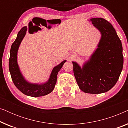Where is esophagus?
Returning <instances> with one entry per match:
<instances>
[{"mask_svg": "<svg viewBox=\"0 0 128 128\" xmlns=\"http://www.w3.org/2000/svg\"><path fill=\"white\" fill-rule=\"evenodd\" d=\"M71 59H72V58H71Z\"/></svg>", "mask_w": 128, "mask_h": 128, "instance_id": "obj_1", "label": "esophagus"}]
</instances>
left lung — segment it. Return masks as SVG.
I'll use <instances>...</instances> for the list:
<instances>
[{
  "mask_svg": "<svg viewBox=\"0 0 128 128\" xmlns=\"http://www.w3.org/2000/svg\"><path fill=\"white\" fill-rule=\"evenodd\" d=\"M90 21L100 31L101 40L83 68L72 62L73 73L82 92L100 94L112 88L120 78L124 64L122 46L114 28L108 21L102 18H92Z\"/></svg>",
  "mask_w": 128,
  "mask_h": 128,
  "instance_id": "left-lung-1",
  "label": "left lung"
}]
</instances>
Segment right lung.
Returning <instances> with one entry per match:
<instances>
[{
  "instance_id": "add662e5",
  "label": "right lung",
  "mask_w": 128,
  "mask_h": 128,
  "mask_svg": "<svg viewBox=\"0 0 128 128\" xmlns=\"http://www.w3.org/2000/svg\"><path fill=\"white\" fill-rule=\"evenodd\" d=\"M27 31V27H22L17 34V38L14 42L12 44L10 49V55L9 62H8L9 71L13 83L21 92L25 95L31 97H41V96L47 95L53 91L56 83L58 73L66 60H64L54 68L48 81L46 83L41 84H38L28 83L26 81L19 69L17 64V56L19 46L25 36Z\"/></svg>"
}]
</instances>
